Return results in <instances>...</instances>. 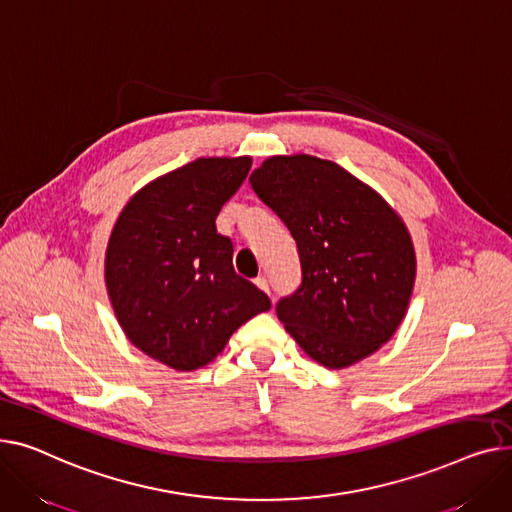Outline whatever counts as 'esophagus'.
Listing matches in <instances>:
<instances>
[{
	"mask_svg": "<svg viewBox=\"0 0 512 512\" xmlns=\"http://www.w3.org/2000/svg\"><path fill=\"white\" fill-rule=\"evenodd\" d=\"M254 285H256L260 291L270 293V287H268V279H266V277H256V279H254Z\"/></svg>",
	"mask_w": 512,
	"mask_h": 512,
	"instance_id": "obj_1",
	"label": "esophagus"
}]
</instances>
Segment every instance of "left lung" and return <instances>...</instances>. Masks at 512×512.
I'll list each match as a JSON object with an SVG mask.
<instances>
[{
	"label": "left lung",
	"mask_w": 512,
	"mask_h": 512,
	"mask_svg": "<svg viewBox=\"0 0 512 512\" xmlns=\"http://www.w3.org/2000/svg\"><path fill=\"white\" fill-rule=\"evenodd\" d=\"M252 190L291 231L302 285L277 304L287 333L314 362L349 368L401 326L415 285V248L397 210L333 161L268 157Z\"/></svg>",
	"instance_id": "8db88e82"
}]
</instances>
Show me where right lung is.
<instances>
[{"label": "right lung", "instance_id": "obj_1", "mask_svg": "<svg viewBox=\"0 0 512 512\" xmlns=\"http://www.w3.org/2000/svg\"><path fill=\"white\" fill-rule=\"evenodd\" d=\"M252 157H202L140 188L119 213L105 252V285L128 341L157 362L192 372L225 349L270 299L235 275L223 204Z\"/></svg>", "mask_w": 512, "mask_h": 512}]
</instances>
